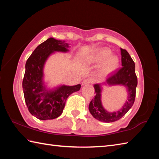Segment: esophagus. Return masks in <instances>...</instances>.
Wrapping results in <instances>:
<instances>
[{
	"mask_svg": "<svg viewBox=\"0 0 159 159\" xmlns=\"http://www.w3.org/2000/svg\"><path fill=\"white\" fill-rule=\"evenodd\" d=\"M91 82H92V80H91L90 79H85L83 80L82 85H89V83H91Z\"/></svg>",
	"mask_w": 159,
	"mask_h": 159,
	"instance_id": "34e87169",
	"label": "esophagus"
}]
</instances>
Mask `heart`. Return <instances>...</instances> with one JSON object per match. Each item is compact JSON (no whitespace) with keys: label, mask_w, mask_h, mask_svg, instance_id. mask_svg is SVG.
Wrapping results in <instances>:
<instances>
[{"label":"heart","mask_w":159,"mask_h":159,"mask_svg":"<svg viewBox=\"0 0 159 159\" xmlns=\"http://www.w3.org/2000/svg\"><path fill=\"white\" fill-rule=\"evenodd\" d=\"M89 61L94 63H101L100 74L102 76L116 72L120 66L119 57L112 55V51L107 48H101L94 52Z\"/></svg>","instance_id":"obj_1"}]
</instances>
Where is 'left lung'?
I'll use <instances>...</instances> for the list:
<instances>
[{"instance_id":"1","label":"left lung","mask_w":159,"mask_h":159,"mask_svg":"<svg viewBox=\"0 0 159 159\" xmlns=\"http://www.w3.org/2000/svg\"><path fill=\"white\" fill-rule=\"evenodd\" d=\"M121 55V66L117 72L110 74L102 83L94 84L95 96L89 105L90 113L95 119L102 122H113L122 117L132 106L135 99L137 78L135 74V64L126 50L120 48ZM103 85H122L127 88L128 97L123 107L117 111L109 112L102 106V91Z\"/></svg>"}]
</instances>
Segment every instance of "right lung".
I'll list each match as a JSON object with an SVG mask.
<instances>
[{"instance_id":"obj_1","label":"right lung","mask_w":159,"mask_h":159,"mask_svg":"<svg viewBox=\"0 0 159 159\" xmlns=\"http://www.w3.org/2000/svg\"><path fill=\"white\" fill-rule=\"evenodd\" d=\"M70 44L50 38L39 44L29 57L22 81L24 96L31 115L39 120H53L61 115L66 100L80 89V85H61L48 88L43 80V68L48 57L55 52H67Z\"/></svg>"}]
</instances>
